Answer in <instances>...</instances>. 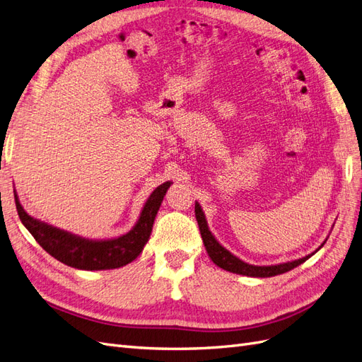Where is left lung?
<instances>
[{
    "label": "left lung",
    "mask_w": 362,
    "mask_h": 362,
    "mask_svg": "<svg viewBox=\"0 0 362 362\" xmlns=\"http://www.w3.org/2000/svg\"><path fill=\"white\" fill-rule=\"evenodd\" d=\"M194 214H196V221H198L199 225V231L202 235V242L204 246L206 249L208 257L211 258V261L214 262L216 266H218L223 270H228L231 273H237V275H243V276H252V278H270V276H276V275H282V273L290 272L291 269L300 266L302 262H305L308 258H311L317 250L322 249V246L326 243V240L322 243V246L319 249H315L313 254L306 255L303 258L294 259V261H287V262H281V264H275V266H254L249 264V262H245L243 259H240L238 257H235L234 254H231L226 247H223L221 243L217 242L216 237L211 234L210 228H208L205 214L202 211L201 205L196 202L194 204Z\"/></svg>",
    "instance_id": "obj_1"
}]
</instances>
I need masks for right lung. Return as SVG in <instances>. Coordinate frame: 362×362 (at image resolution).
I'll use <instances>...</instances> for the list:
<instances>
[{
  "label": "right lung",
  "instance_id": "obj_1",
  "mask_svg": "<svg viewBox=\"0 0 362 362\" xmlns=\"http://www.w3.org/2000/svg\"><path fill=\"white\" fill-rule=\"evenodd\" d=\"M170 184V181L163 182L151 193L131 231L107 240L86 238L31 217L21 205L16 190H13V193L21 222L51 257L74 269L110 270L127 266L141 254L151 237L152 225Z\"/></svg>",
  "mask_w": 362,
  "mask_h": 362
}]
</instances>
